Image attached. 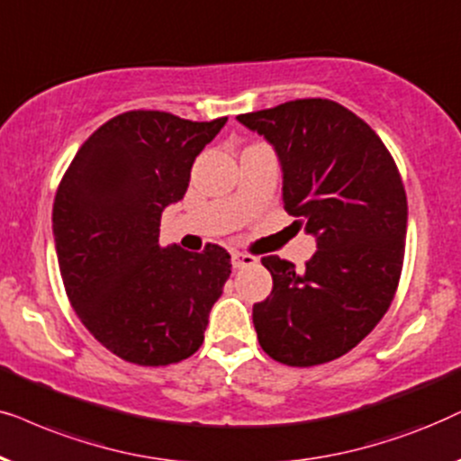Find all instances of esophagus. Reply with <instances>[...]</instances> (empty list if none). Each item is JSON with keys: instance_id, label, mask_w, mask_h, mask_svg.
I'll return each instance as SVG.
<instances>
[{"instance_id": "34e87169", "label": "esophagus", "mask_w": 461, "mask_h": 461, "mask_svg": "<svg viewBox=\"0 0 461 461\" xmlns=\"http://www.w3.org/2000/svg\"><path fill=\"white\" fill-rule=\"evenodd\" d=\"M257 261H259V259H257L255 255H249V253H238V250H234V253H231V266H234L236 269L250 267V266H255Z\"/></svg>"}]
</instances>
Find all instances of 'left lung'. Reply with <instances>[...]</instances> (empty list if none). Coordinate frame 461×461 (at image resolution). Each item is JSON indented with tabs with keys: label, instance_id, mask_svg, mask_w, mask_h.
<instances>
[{
	"label": "left lung",
	"instance_id": "obj_1",
	"mask_svg": "<svg viewBox=\"0 0 461 461\" xmlns=\"http://www.w3.org/2000/svg\"><path fill=\"white\" fill-rule=\"evenodd\" d=\"M236 120L274 147L286 212L318 249L302 272L263 257L274 286L253 305L257 337L282 365L329 363L358 346L394 299L407 238L401 173L375 131L329 98Z\"/></svg>",
	"mask_w": 461,
	"mask_h": 461
}]
</instances>
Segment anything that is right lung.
<instances>
[{
  "mask_svg": "<svg viewBox=\"0 0 461 461\" xmlns=\"http://www.w3.org/2000/svg\"><path fill=\"white\" fill-rule=\"evenodd\" d=\"M227 118L126 112L88 137L60 181L52 231L67 297L84 327L126 363L164 366L204 341L231 274L230 253L159 247L164 208L187 192L198 153Z\"/></svg>",
  "mask_w": 461,
  "mask_h": 461,
  "instance_id": "add662e5",
  "label": "right lung"
}]
</instances>
